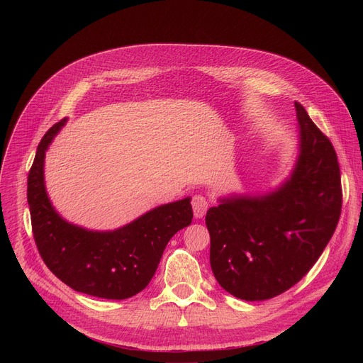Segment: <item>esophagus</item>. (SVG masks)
<instances>
[{
  "instance_id": "esophagus-1",
  "label": "esophagus",
  "mask_w": 363,
  "mask_h": 363,
  "mask_svg": "<svg viewBox=\"0 0 363 363\" xmlns=\"http://www.w3.org/2000/svg\"><path fill=\"white\" fill-rule=\"evenodd\" d=\"M193 211H194V216L197 218V219H200V218H203L204 215H206V212H207V208H208V201H207V199L206 197H203V196H194L193 197Z\"/></svg>"
}]
</instances>
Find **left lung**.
Instances as JSON below:
<instances>
[{
	"mask_svg": "<svg viewBox=\"0 0 363 363\" xmlns=\"http://www.w3.org/2000/svg\"><path fill=\"white\" fill-rule=\"evenodd\" d=\"M300 152L290 178L263 196H233L211 207V266L220 287L249 301L291 289L331 240L341 213L340 166L331 141L294 103Z\"/></svg>",
	"mask_w": 363,
	"mask_h": 363,
	"instance_id": "1",
	"label": "left lung"
}]
</instances>
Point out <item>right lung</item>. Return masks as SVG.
<instances>
[{
	"label": "right lung",
	"mask_w": 363,
	"mask_h": 363,
	"mask_svg": "<svg viewBox=\"0 0 363 363\" xmlns=\"http://www.w3.org/2000/svg\"><path fill=\"white\" fill-rule=\"evenodd\" d=\"M66 121L43 137L28 177L38 252L48 269L74 291L110 300L132 297L156 274L169 240L191 223V199L162 204L114 231H89L69 223L54 211L44 184L45 151Z\"/></svg>",
	"instance_id": "obj_1"
}]
</instances>
